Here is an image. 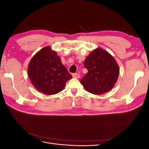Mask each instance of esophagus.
Wrapping results in <instances>:
<instances>
[{
  "mask_svg": "<svg viewBox=\"0 0 149 149\" xmlns=\"http://www.w3.org/2000/svg\"><path fill=\"white\" fill-rule=\"evenodd\" d=\"M72 76H73V77L74 78H79V77H80V76L78 73H74Z\"/></svg>",
  "mask_w": 149,
  "mask_h": 149,
  "instance_id": "1",
  "label": "esophagus"
}]
</instances>
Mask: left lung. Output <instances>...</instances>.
<instances>
[{
	"label": "left lung",
	"mask_w": 149,
	"mask_h": 149,
	"mask_svg": "<svg viewBox=\"0 0 149 149\" xmlns=\"http://www.w3.org/2000/svg\"><path fill=\"white\" fill-rule=\"evenodd\" d=\"M84 65L88 71L81 83L87 91L100 95L113 88L119 77V68L110 53L97 48L86 58Z\"/></svg>",
	"instance_id": "obj_1"
}]
</instances>
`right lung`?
I'll return each mask as SVG.
<instances>
[{
  "label": "right lung",
  "mask_w": 149,
  "mask_h": 149,
  "mask_svg": "<svg viewBox=\"0 0 149 149\" xmlns=\"http://www.w3.org/2000/svg\"><path fill=\"white\" fill-rule=\"evenodd\" d=\"M28 75L33 86L47 95L60 93L65 88L67 81L72 78L60 57L49 46L40 49L31 58Z\"/></svg>",
  "instance_id": "add662e5"
}]
</instances>
